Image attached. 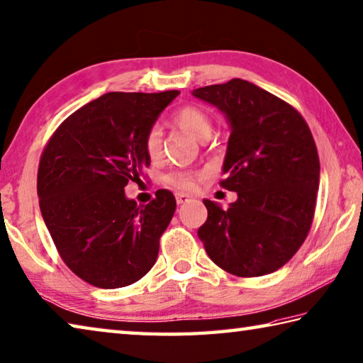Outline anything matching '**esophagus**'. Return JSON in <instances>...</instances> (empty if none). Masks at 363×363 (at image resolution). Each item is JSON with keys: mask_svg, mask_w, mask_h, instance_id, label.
Masks as SVG:
<instances>
[{"mask_svg": "<svg viewBox=\"0 0 363 363\" xmlns=\"http://www.w3.org/2000/svg\"><path fill=\"white\" fill-rule=\"evenodd\" d=\"M190 200V196L186 194H176V201L177 204H182V203H187Z\"/></svg>", "mask_w": 363, "mask_h": 363, "instance_id": "1", "label": "esophagus"}]
</instances>
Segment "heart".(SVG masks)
Returning a JSON list of instances; mask_svg holds the SVG:
<instances>
[{
  "label": "heart",
  "instance_id": "1",
  "mask_svg": "<svg viewBox=\"0 0 363 363\" xmlns=\"http://www.w3.org/2000/svg\"><path fill=\"white\" fill-rule=\"evenodd\" d=\"M173 122L181 130L187 131L189 135H192L200 141H206L214 131V122L211 116L204 109L199 106H192V104H187V106L177 109L173 116ZM160 150L162 130L159 125H152V127L147 130L146 136H144V152H146L150 160H157L160 157ZM196 176L199 174L192 173V171L176 169L164 176V184L179 190V192H187V190L194 189Z\"/></svg>",
  "mask_w": 363,
  "mask_h": 363
}]
</instances>
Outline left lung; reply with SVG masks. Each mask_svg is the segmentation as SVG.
Returning <instances> with one entry per match:
<instances>
[{"label":"left lung","mask_w":363,"mask_h":363,"mask_svg":"<svg viewBox=\"0 0 363 363\" xmlns=\"http://www.w3.org/2000/svg\"><path fill=\"white\" fill-rule=\"evenodd\" d=\"M192 95L227 117L228 176L220 186L238 194L227 209L203 200L208 219L199 238L230 274L273 273L292 259L313 223L320 167L311 130L291 104L242 79Z\"/></svg>","instance_id":"left-lung-1"}]
</instances>
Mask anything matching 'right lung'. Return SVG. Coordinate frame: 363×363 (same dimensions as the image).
<instances>
[{"instance_id":"right-lung-1","label":"right lung","mask_w":363,"mask_h":363,"mask_svg":"<svg viewBox=\"0 0 363 363\" xmlns=\"http://www.w3.org/2000/svg\"><path fill=\"white\" fill-rule=\"evenodd\" d=\"M177 95L109 91L72 113L45 144L38 169L43 219L67 267L91 286H130L154 267L174 195L162 189L138 204L123 189L141 181L150 164L144 136Z\"/></svg>"}]
</instances>
